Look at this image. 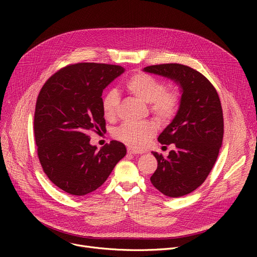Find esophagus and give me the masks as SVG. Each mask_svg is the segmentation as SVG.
I'll use <instances>...</instances> for the list:
<instances>
[{
	"label": "esophagus",
	"instance_id": "1",
	"mask_svg": "<svg viewBox=\"0 0 257 257\" xmlns=\"http://www.w3.org/2000/svg\"><path fill=\"white\" fill-rule=\"evenodd\" d=\"M127 152H128V154H133V155L140 154V153H141L140 151H138V150H136V149H132V148H127Z\"/></svg>",
	"mask_w": 257,
	"mask_h": 257
}]
</instances>
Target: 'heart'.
Segmentation results:
<instances>
[{
    "mask_svg": "<svg viewBox=\"0 0 257 257\" xmlns=\"http://www.w3.org/2000/svg\"><path fill=\"white\" fill-rule=\"evenodd\" d=\"M126 90L144 103H149L150 112L159 120H169L176 114L180 97L176 90H168L163 81L156 77L139 72L131 75L125 82ZM119 97L116 91H107L102 99V111L106 119L116 116ZM157 129L151 121L123 124L116 128L113 137L123 144L142 149L155 136Z\"/></svg>",
    "mask_w": 257,
    "mask_h": 257,
    "instance_id": "heart-1",
    "label": "heart"
}]
</instances>
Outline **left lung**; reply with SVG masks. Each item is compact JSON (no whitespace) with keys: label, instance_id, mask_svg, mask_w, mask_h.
Listing matches in <instances>:
<instances>
[{"label":"left lung","instance_id":"left-lung-1","mask_svg":"<svg viewBox=\"0 0 257 257\" xmlns=\"http://www.w3.org/2000/svg\"><path fill=\"white\" fill-rule=\"evenodd\" d=\"M144 72L169 78L180 87L178 111L158 137L160 144L176 148L167 157L152 152L157 169L150 180L164 195L182 197L205 181L218 158L224 134L219 94L208 79L183 64L150 65Z\"/></svg>","mask_w":257,"mask_h":257}]
</instances>
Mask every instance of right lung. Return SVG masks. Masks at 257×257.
Here are the masks:
<instances>
[{"instance_id": "1", "label": "right lung", "mask_w": 257, "mask_h": 257, "mask_svg": "<svg viewBox=\"0 0 257 257\" xmlns=\"http://www.w3.org/2000/svg\"><path fill=\"white\" fill-rule=\"evenodd\" d=\"M124 72L114 64H71L51 76L39 91L34 113L37 155L48 178L65 193L96 191L127 153L117 141L100 150L89 143L91 131L105 130L102 92Z\"/></svg>"}]
</instances>
